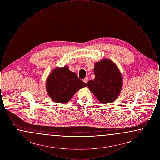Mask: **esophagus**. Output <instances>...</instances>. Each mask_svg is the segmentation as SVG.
Masks as SVG:
<instances>
[{
    "label": "esophagus",
    "instance_id": "esophagus-1",
    "mask_svg": "<svg viewBox=\"0 0 160 160\" xmlns=\"http://www.w3.org/2000/svg\"><path fill=\"white\" fill-rule=\"evenodd\" d=\"M88 80H89V78H88V77H85V78H84L83 79V82H84V83H88Z\"/></svg>",
    "mask_w": 160,
    "mask_h": 160
}]
</instances>
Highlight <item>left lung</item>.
<instances>
[{
    "label": "left lung",
    "instance_id": "left-lung-1",
    "mask_svg": "<svg viewBox=\"0 0 160 160\" xmlns=\"http://www.w3.org/2000/svg\"><path fill=\"white\" fill-rule=\"evenodd\" d=\"M95 78L88 82L90 91L102 104L113 102L122 90V74L114 62L104 59L95 63Z\"/></svg>",
    "mask_w": 160,
    "mask_h": 160
}]
</instances>
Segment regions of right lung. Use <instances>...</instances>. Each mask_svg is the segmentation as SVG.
<instances>
[{"mask_svg":"<svg viewBox=\"0 0 160 160\" xmlns=\"http://www.w3.org/2000/svg\"><path fill=\"white\" fill-rule=\"evenodd\" d=\"M86 86L76 73L71 71L66 65L53 69L46 80L48 96L54 102L60 104L67 103L77 92Z\"/></svg>","mask_w":160,"mask_h":160,"instance_id":"right-lung-1","label":"right lung"}]
</instances>
